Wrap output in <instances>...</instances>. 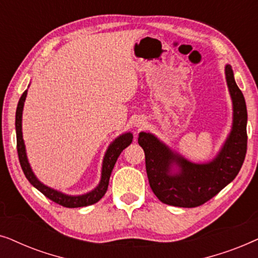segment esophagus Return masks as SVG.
Masks as SVG:
<instances>
[{"label": "esophagus", "instance_id": "esophagus-1", "mask_svg": "<svg viewBox=\"0 0 258 258\" xmlns=\"http://www.w3.org/2000/svg\"><path fill=\"white\" fill-rule=\"evenodd\" d=\"M136 126H139V128H140V126H142L143 125V122H139V123H136Z\"/></svg>", "mask_w": 258, "mask_h": 258}]
</instances>
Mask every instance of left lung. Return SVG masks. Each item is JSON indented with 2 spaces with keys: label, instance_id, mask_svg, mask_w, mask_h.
Segmentation results:
<instances>
[{
  "label": "left lung",
  "instance_id": "left-lung-1",
  "mask_svg": "<svg viewBox=\"0 0 258 258\" xmlns=\"http://www.w3.org/2000/svg\"><path fill=\"white\" fill-rule=\"evenodd\" d=\"M225 77L234 105V122L229 137L217 157L209 163L195 164L172 153L151 134L141 133L139 144L146 155V169L150 188L162 203L181 208H196L216 196L241 170L246 154V105L242 91L235 82L230 66ZM180 167L177 174H170L171 164Z\"/></svg>",
  "mask_w": 258,
  "mask_h": 258
}]
</instances>
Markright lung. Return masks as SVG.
<instances>
[{"instance_id":"1","label":"right lung","mask_w":258,"mask_h":258,"mask_svg":"<svg viewBox=\"0 0 258 258\" xmlns=\"http://www.w3.org/2000/svg\"><path fill=\"white\" fill-rule=\"evenodd\" d=\"M27 91L26 90L21 96L19 104H17L16 109V119H15V126H16V141H17V154H19V160L21 168L26 175L28 181L33 184L35 188L43 194L45 197H48L49 200H51L52 202L59 204V206L66 207V208H80V207H87L91 206V204L96 203L100 201L102 197L104 196V194L108 190L109 184V178H110L111 171L114 169V165L117 161L119 154L133 142V135L130 133L123 134L119 137H117L110 146H109L107 153H105L104 160H103V167H102V177L101 182L98 186H96L93 191L88 192L86 195L82 196H68L64 194L56 191L54 189H50L49 186H45L44 184L38 181L36 176L34 175V172L31 171V168L29 163H28L27 155H26V148H24L23 143V137H22V110L24 101L27 97Z\"/></svg>"}]
</instances>
